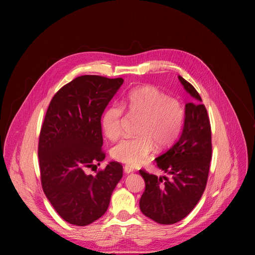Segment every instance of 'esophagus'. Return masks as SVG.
<instances>
[{"label":"esophagus","instance_id":"34e87169","mask_svg":"<svg viewBox=\"0 0 255 255\" xmlns=\"http://www.w3.org/2000/svg\"><path fill=\"white\" fill-rule=\"evenodd\" d=\"M124 171H125V173H131V172L134 171V168L129 166V165H125L124 166Z\"/></svg>","mask_w":255,"mask_h":255}]
</instances>
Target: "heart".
I'll use <instances>...</instances> for the list:
<instances>
[{"label":"heart","mask_w":255,"mask_h":255,"mask_svg":"<svg viewBox=\"0 0 255 255\" xmlns=\"http://www.w3.org/2000/svg\"><path fill=\"white\" fill-rule=\"evenodd\" d=\"M130 116L139 117L135 137L124 138L115 144L111 155L117 161L137 166L144 162L157 147L171 145L183 128L185 110L181 103L167 97L153 86H142L131 90L122 102ZM124 108L112 105L106 109L102 117L105 135L111 140L121 135Z\"/></svg>","instance_id":"b5f03b06"}]
</instances>
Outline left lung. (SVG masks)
Instances as JSON below:
<instances>
[{"label": "left lung", "mask_w": 255, "mask_h": 255, "mask_svg": "<svg viewBox=\"0 0 255 255\" xmlns=\"http://www.w3.org/2000/svg\"><path fill=\"white\" fill-rule=\"evenodd\" d=\"M186 91L197 101L186 105L184 130L166 152L155 158L167 176L140 169L145 190L139 201L141 212L153 221L169 225L187 217L200 201L208 181L212 158V133L207 109L197 90L178 76Z\"/></svg>", "instance_id": "left-lung-1"}]
</instances>
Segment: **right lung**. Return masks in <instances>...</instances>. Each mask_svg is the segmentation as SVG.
<instances>
[{
  "instance_id": "obj_1",
  "label": "right lung",
  "mask_w": 255,
  "mask_h": 255,
  "mask_svg": "<svg viewBox=\"0 0 255 255\" xmlns=\"http://www.w3.org/2000/svg\"><path fill=\"white\" fill-rule=\"evenodd\" d=\"M122 78L81 76L53 96L40 130L38 157L43 192L64 221L87 226L107 211L123 166L104 160L101 118L122 86Z\"/></svg>"
}]
</instances>
